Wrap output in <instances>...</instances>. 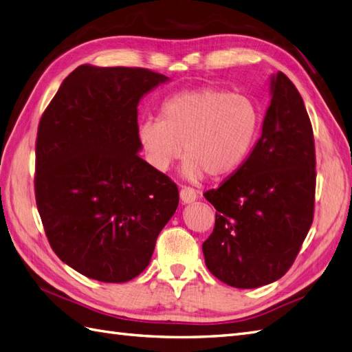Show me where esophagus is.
<instances>
[{
    "instance_id": "34e87169",
    "label": "esophagus",
    "mask_w": 352,
    "mask_h": 352,
    "mask_svg": "<svg viewBox=\"0 0 352 352\" xmlns=\"http://www.w3.org/2000/svg\"><path fill=\"white\" fill-rule=\"evenodd\" d=\"M179 195H181V201L184 204H191L197 199H199V192L192 190V188H190V186H182L181 194H179Z\"/></svg>"
}]
</instances>
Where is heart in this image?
I'll list each match as a JSON object with an SVG mask.
<instances>
[{
	"label": "heart",
	"mask_w": 352,
	"mask_h": 352,
	"mask_svg": "<svg viewBox=\"0 0 352 352\" xmlns=\"http://www.w3.org/2000/svg\"><path fill=\"white\" fill-rule=\"evenodd\" d=\"M260 121V109L251 97L204 87L168 97L160 119L139 124L137 139L158 171H167L185 151L181 173L186 181L199 182L206 173H234L250 155Z\"/></svg>",
	"instance_id": "heart-1"
}]
</instances>
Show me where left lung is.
I'll return each mask as SVG.
<instances>
[{"mask_svg":"<svg viewBox=\"0 0 352 352\" xmlns=\"http://www.w3.org/2000/svg\"><path fill=\"white\" fill-rule=\"evenodd\" d=\"M261 135L227 181L204 194L217 209L203 243L213 276L234 288L272 284L294 263L314 218L315 144L305 102L288 77L270 76Z\"/></svg>","mask_w":352,"mask_h":352,"instance_id":"1","label":"left lung"}]
</instances>
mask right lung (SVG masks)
Segmentation results:
<instances>
[{
	"label": "right lung",
	"instance_id": "obj_1",
	"mask_svg": "<svg viewBox=\"0 0 352 352\" xmlns=\"http://www.w3.org/2000/svg\"><path fill=\"white\" fill-rule=\"evenodd\" d=\"M168 80L146 68L83 64L40 119L38 213L55 254L83 276H139L177 209V186L139 157L137 139V106Z\"/></svg>",
	"mask_w": 352,
	"mask_h": 352
}]
</instances>
